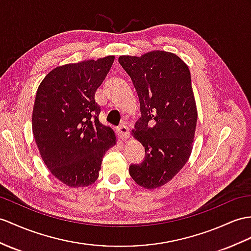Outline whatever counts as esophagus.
<instances>
[{
	"label": "esophagus",
	"mask_w": 251,
	"mask_h": 251,
	"mask_svg": "<svg viewBox=\"0 0 251 251\" xmlns=\"http://www.w3.org/2000/svg\"><path fill=\"white\" fill-rule=\"evenodd\" d=\"M117 133L121 138H129L130 136V129L126 125H121L117 127Z\"/></svg>",
	"instance_id": "obj_1"
}]
</instances>
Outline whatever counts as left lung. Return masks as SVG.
<instances>
[{
	"label": "left lung",
	"mask_w": 251,
	"mask_h": 251,
	"mask_svg": "<svg viewBox=\"0 0 251 251\" xmlns=\"http://www.w3.org/2000/svg\"><path fill=\"white\" fill-rule=\"evenodd\" d=\"M118 62L132 79L142 113L133 135L145 147V160L132 164L129 173L138 185L157 188L180 172L193 149L198 114L191 72L165 51L122 55Z\"/></svg>",
	"instance_id": "obj_1"
}]
</instances>
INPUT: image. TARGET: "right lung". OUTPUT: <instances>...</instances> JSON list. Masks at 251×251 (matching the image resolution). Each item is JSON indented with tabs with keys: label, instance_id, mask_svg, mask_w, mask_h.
<instances>
[{
	"label": "right lung",
	"instance_id": "right-lung-1",
	"mask_svg": "<svg viewBox=\"0 0 251 251\" xmlns=\"http://www.w3.org/2000/svg\"><path fill=\"white\" fill-rule=\"evenodd\" d=\"M115 56L57 67L42 79L36 94L32 127L46 166L70 187L98 179L102 158L116 144L114 131L99 121L95 94Z\"/></svg>",
	"mask_w": 251,
	"mask_h": 251
}]
</instances>
